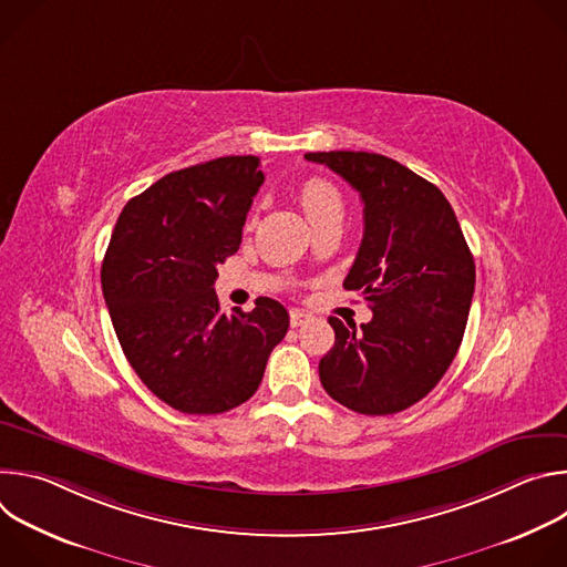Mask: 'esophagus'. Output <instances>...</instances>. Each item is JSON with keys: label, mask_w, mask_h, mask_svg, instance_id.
<instances>
[{"label": "esophagus", "mask_w": 567, "mask_h": 567, "mask_svg": "<svg viewBox=\"0 0 567 567\" xmlns=\"http://www.w3.org/2000/svg\"><path fill=\"white\" fill-rule=\"evenodd\" d=\"M309 320H311V313H307V311H302V309H291V311H289L291 328H300V326H305V322H309Z\"/></svg>", "instance_id": "obj_1"}]
</instances>
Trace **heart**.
Wrapping results in <instances>:
<instances>
[{"instance_id":"heart-1","label":"heart","mask_w":567,"mask_h":567,"mask_svg":"<svg viewBox=\"0 0 567 567\" xmlns=\"http://www.w3.org/2000/svg\"><path fill=\"white\" fill-rule=\"evenodd\" d=\"M300 204L311 221V226H320L326 221H341L346 215V202L341 190L322 177H309L298 188ZM256 221V213L251 215L249 224Z\"/></svg>"}]
</instances>
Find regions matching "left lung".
Wrapping results in <instances>:
<instances>
[{"label":"left lung","instance_id":"8db88e82","mask_svg":"<svg viewBox=\"0 0 567 567\" xmlns=\"http://www.w3.org/2000/svg\"><path fill=\"white\" fill-rule=\"evenodd\" d=\"M363 202V239L343 282L372 320L330 316L334 348L318 374L332 399L361 415H392L424 399L453 363L471 309L475 265L437 186L374 152H307Z\"/></svg>","mask_w":567,"mask_h":567}]
</instances>
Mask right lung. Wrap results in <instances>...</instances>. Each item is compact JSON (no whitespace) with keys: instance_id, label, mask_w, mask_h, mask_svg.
<instances>
[{"instance_id":"add662e5","label":"right lung","mask_w":567,"mask_h":567,"mask_svg":"<svg viewBox=\"0 0 567 567\" xmlns=\"http://www.w3.org/2000/svg\"><path fill=\"white\" fill-rule=\"evenodd\" d=\"M262 182L258 156H219L161 177L114 226L101 269L114 332L138 379L179 413L251 399L289 330L278 300L226 316L213 287Z\"/></svg>"}]
</instances>
